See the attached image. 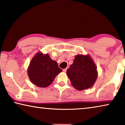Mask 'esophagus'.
Returning a JSON list of instances; mask_svg holds the SVG:
<instances>
[{
  "label": "esophagus",
  "instance_id": "esophagus-1",
  "mask_svg": "<svg viewBox=\"0 0 125 125\" xmlns=\"http://www.w3.org/2000/svg\"><path fill=\"white\" fill-rule=\"evenodd\" d=\"M67 69H68V68H66L63 69V72H66V71H67Z\"/></svg>",
  "mask_w": 125,
  "mask_h": 125
}]
</instances>
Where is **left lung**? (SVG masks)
<instances>
[{
	"label": "left lung",
	"instance_id": "1",
	"mask_svg": "<svg viewBox=\"0 0 125 125\" xmlns=\"http://www.w3.org/2000/svg\"><path fill=\"white\" fill-rule=\"evenodd\" d=\"M67 75L72 86L78 91L94 86L98 77L97 67L89 54H77L73 64L67 70Z\"/></svg>",
	"mask_w": 125,
	"mask_h": 125
}]
</instances>
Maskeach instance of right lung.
<instances>
[{
  "mask_svg": "<svg viewBox=\"0 0 125 125\" xmlns=\"http://www.w3.org/2000/svg\"><path fill=\"white\" fill-rule=\"evenodd\" d=\"M62 70L48 54L41 52L36 53L31 61L28 68V75L32 83L39 87L49 86Z\"/></svg>",
  "mask_w": 125,
  "mask_h": 125,
  "instance_id": "obj_1",
  "label": "right lung"
}]
</instances>
